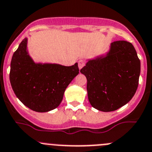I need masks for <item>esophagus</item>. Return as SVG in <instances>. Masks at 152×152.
Returning <instances> with one entry per match:
<instances>
[{
	"label": "esophagus",
	"mask_w": 152,
	"mask_h": 152,
	"mask_svg": "<svg viewBox=\"0 0 152 152\" xmlns=\"http://www.w3.org/2000/svg\"><path fill=\"white\" fill-rule=\"evenodd\" d=\"M78 65H79V69H81V68L85 65V62H84L83 60H80L79 61V63H78Z\"/></svg>",
	"instance_id": "esophagus-1"
}]
</instances>
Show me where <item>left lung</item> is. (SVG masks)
<instances>
[{
	"label": "left lung",
	"instance_id": "8db88e82",
	"mask_svg": "<svg viewBox=\"0 0 152 152\" xmlns=\"http://www.w3.org/2000/svg\"><path fill=\"white\" fill-rule=\"evenodd\" d=\"M80 72L87 80L88 99L93 108L109 112L127 104L138 86L140 62L133 45L111 43L105 55L89 60Z\"/></svg>",
	"mask_w": 152,
	"mask_h": 152
}]
</instances>
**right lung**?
I'll use <instances>...</instances> for the list:
<instances>
[{
  "label": "right lung",
  "instance_id": "obj_1",
  "mask_svg": "<svg viewBox=\"0 0 152 152\" xmlns=\"http://www.w3.org/2000/svg\"><path fill=\"white\" fill-rule=\"evenodd\" d=\"M25 38L12 56L9 78L17 98L36 112H47L59 106L68 84L79 74L78 63L64 66L35 63Z\"/></svg>",
  "mask_w": 152,
  "mask_h": 152
}]
</instances>
